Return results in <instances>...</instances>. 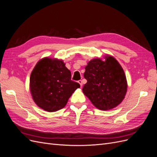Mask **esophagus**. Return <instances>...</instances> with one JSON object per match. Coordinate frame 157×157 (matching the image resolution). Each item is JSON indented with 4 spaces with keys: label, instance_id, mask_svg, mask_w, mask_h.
Instances as JSON below:
<instances>
[{
    "label": "esophagus",
    "instance_id": "34e87169",
    "mask_svg": "<svg viewBox=\"0 0 157 157\" xmlns=\"http://www.w3.org/2000/svg\"><path fill=\"white\" fill-rule=\"evenodd\" d=\"M78 83H79V85H80V86H81V87H82V85H83V83H82V80H79V81H78Z\"/></svg>",
    "mask_w": 157,
    "mask_h": 157
}]
</instances>
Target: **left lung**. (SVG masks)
<instances>
[{
    "label": "left lung",
    "instance_id": "obj_1",
    "mask_svg": "<svg viewBox=\"0 0 157 157\" xmlns=\"http://www.w3.org/2000/svg\"><path fill=\"white\" fill-rule=\"evenodd\" d=\"M85 69L83 75L87 82L82 90L96 108L109 110L122 102L127 91V81L122 67L113 57L106 55L104 60L93 59Z\"/></svg>",
    "mask_w": 157,
    "mask_h": 157
}]
</instances>
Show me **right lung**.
<instances>
[{"instance_id":"obj_1","label":"right lung","mask_w":157,"mask_h":157,"mask_svg":"<svg viewBox=\"0 0 157 157\" xmlns=\"http://www.w3.org/2000/svg\"><path fill=\"white\" fill-rule=\"evenodd\" d=\"M80 85L71 80V72L63 60L44 57L35 65L29 88L34 102L48 112L63 108Z\"/></svg>"}]
</instances>
